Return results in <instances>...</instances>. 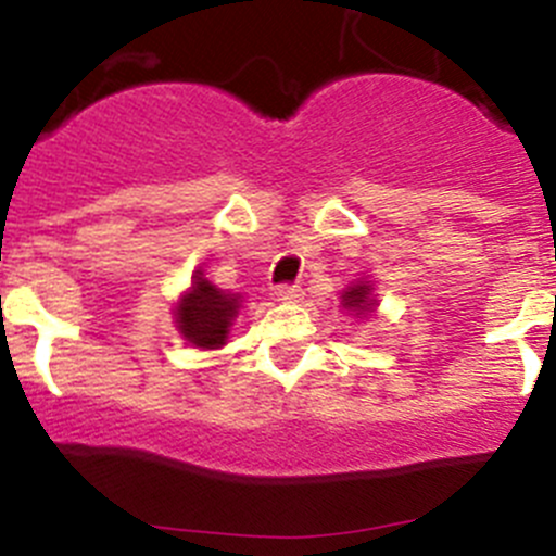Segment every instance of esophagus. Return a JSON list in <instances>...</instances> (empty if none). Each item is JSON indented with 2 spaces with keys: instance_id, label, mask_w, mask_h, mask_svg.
<instances>
[{
  "instance_id": "esophagus-1",
  "label": "esophagus",
  "mask_w": 556,
  "mask_h": 556,
  "mask_svg": "<svg viewBox=\"0 0 556 556\" xmlns=\"http://www.w3.org/2000/svg\"><path fill=\"white\" fill-rule=\"evenodd\" d=\"M274 299L285 301V304H293V301L301 299V288L299 285H277L274 288Z\"/></svg>"
}]
</instances>
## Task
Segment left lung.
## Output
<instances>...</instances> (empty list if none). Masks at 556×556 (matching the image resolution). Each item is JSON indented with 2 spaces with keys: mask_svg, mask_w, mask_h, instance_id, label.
I'll return each instance as SVG.
<instances>
[{
  "mask_svg": "<svg viewBox=\"0 0 556 556\" xmlns=\"http://www.w3.org/2000/svg\"><path fill=\"white\" fill-rule=\"evenodd\" d=\"M374 288L368 282H355L352 288L344 290V295H341V304H344V309L355 312V314H368L374 312V306H377V301H374Z\"/></svg>",
  "mask_w": 556,
  "mask_h": 556,
  "instance_id": "8db88e82",
  "label": "left lung"
}]
</instances>
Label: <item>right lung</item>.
<instances>
[{
    "mask_svg": "<svg viewBox=\"0 0 556 556\" xmlns=\"http://www.w3.org/2000/svg\"><path fill=\"white\" fill-rule=\"evenodd\" d=\"M239 306H242L239 295L223 293L210 279H204V274L195 271L193 288L179 299L174 319H177V330L185 341L201 346V350H217L226 344Z\"/></svg>",
    "mask_w": 556,
    "mask_h": 556,
    "instance_id": "right-lung-1",
    "label": "right lung"
}]
</instances>
